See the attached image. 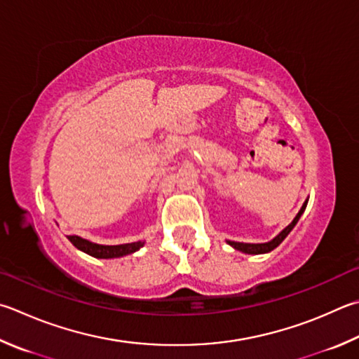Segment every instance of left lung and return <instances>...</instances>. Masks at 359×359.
<instances>
[{
  "label": "left lung",
  "instance_id": "obj_1",
  "mask_svg": "<svg viewBox=\"0 0 359 359\" xmlns=\"http://www.w3.org/2000/svg\"><path fill=\"white\" fill-rule=\"evenodd\" d=\"M306 205H308V199L304 201V204L302 205V208H299V212L297 213V217L292 219V223L287 227H284V229L279 232L275 238L270 240V242H265V243H242V242H231V240H226V243L231 245L233 250L242 251L245 254H266V252H270V251L275 250L276 246L281 245L283 240L289 236L290 231L298 223V219L302 218L303 212L306 210Z\"/></svg>",
  "mask_w": 359,
  "mask_h": 359
}]
</instances>
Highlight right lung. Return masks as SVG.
Masks as SVG:
<instances>
[{
  "label": "right lung",
  "instance_id": "1",
  "mask_svg": "<svg viewBox=\"0 0 359 359\" xmlns=\"http://www.w3.org/2000/svg\"><path fill=\"white\" fill-rule=\"evenodd\" d=\"M70 243L74 245L76 250L89 254V256L97 257V259H116V257H123L127 254H133L140 250V248L144 246V240H140V242L133 243H122V245H99L93 243L86 238H81L78 236H67Z\"/></svg>",
  "mask_w": 359,
  "mask_h": 359
}]
</instances>
